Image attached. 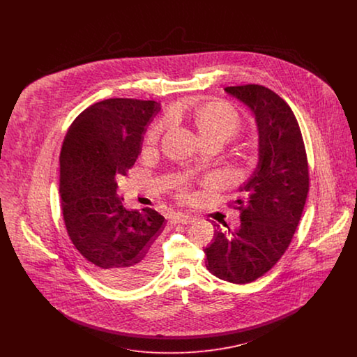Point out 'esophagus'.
<instances>
[{
	"label": "esophagus",
	"instance_id": "34e87169",
	"mask_svg": "<svg viewBox=\"0 0 357 357\" xmlns=\"http://www.w3.org/2000/svg\"><path fill=\"white\" fill-rule=\"evenodd\" d=\"M194 220H195L194 215L185 214V213H178V214H175V217H174V222H175V223H183V225L190 223V222H194Z\"/></svg>",
	"mask_w": 357,
	"mask_h": 357
}]
</instances>
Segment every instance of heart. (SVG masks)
<instances>
[{
	"label": "heart",
	"mask_w": 357,
	"mask_h": 357,
	"mask_svg": "<svg viewBox=\"0 0 357 357\" xmlns=\"http://www.w3.org/2000/svg\"><path fill=\"white\" fill-rule=\"evenodd\" d=\"M170 123L169 116L158 120L150 128L146 143L149 146L156 144ZM195 124L202 139L221 137L227 140L237 135L242 128V120L236 108L225 102H207L199 107L195 112Z\"/></svg>",
	"instance_id": "heart-1"
}]
</instances>
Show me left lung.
I'll return each mask as SVG.
<instances>
[{"label":"left lung","instance_id":"obj_1","mask_svg":"<svg viewBox=\"0 0 357 357\" xmlns=\"http://www.w3.org/2000/svg\"><path fill=\"white\" fill-rule=\"evenodd\" d=\"M225 92L253 114L258 131V163L234 202L237 230L220 225L204 249L206 268L215 277L248 284L269 272L285 253L301 218L309 191L305 146L287 102L258 84L226 86Z\"/></svg>","mask_w":357,"mask_h":357}]
</instances>
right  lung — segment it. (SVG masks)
<instances>
[{"mask_svg": "<svg viewBox=\"0 0 357 357\" xmlns=\"http://www.w3.org/2000/svg\"><path fill=\"white\" fill-rule=\"evenodd\" d=\"M160 102L107 99L73 120L60 153V197L69 238L86 265L111 287L130 289L158 271L165 217L151 207L126 208L116 176L142 153Z\"/></svg>", "mask_w": 357, "mask_h": 357, "instance_id": "obj_1", "label": "right lung"}]
</instances>
